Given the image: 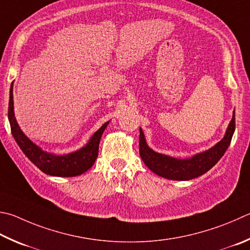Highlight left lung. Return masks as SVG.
<instances>
[{"mask_svg": "<svg viewBox=\"0 0 250 250\" xmlns=\"http://www.w3.org/2000/svg\"><path fill=\"white\" fill-rule=\"evenodd\" d=\"M235 131V112L226 130L224 138L208 151L197 154L187 160H179L154 152L147 146L142 129H140V156L149 169L156 175L171 180H189L210 170L229 146Z\"/></svg>", "mask_w": 250, "mask_h": 250, "instance_id": "left-lung-1", "label": "left lung"}]
</instances>
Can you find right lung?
I'll list each match as a JSON object with an SVG mask.
<instances>
[{
    "label": "right lung",
    "mask_w": 250,
    "mask_h": 250,
    "mask_svg": "<svg viewBox=\"0 0 250 250\" xmlns=\"http://www.w3.org/2000/svg\"><path fill=\"white\" fill-rule=\"evenodd\" d=\"M8 120L11 125V132L21 147L22 153L28 160L35 164L44 174L59 177H74L82 175L94 165L98 156L99 141L105 131L108 122L102 125V128L94 133L89 142L84 147L66 155L57 156L53 154L43 152L42 148L34 144L22 133L17 125L13 106V83L10 89V102H8Z\"/></svg>",
    "instance_id": "add662e5"
}]
</instances>
